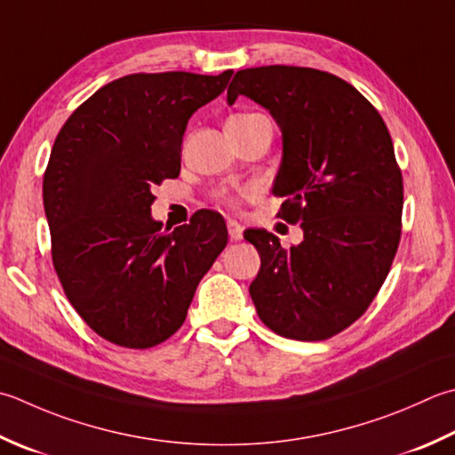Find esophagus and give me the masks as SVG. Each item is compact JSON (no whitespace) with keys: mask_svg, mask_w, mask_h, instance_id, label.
Here are the masks:
<instances>
[{"mask_svg":"<svg viewBox=\"0 0 455 455\" xmlns=\"http://www.w3.org/2000/svg\"><path fill=\"white\" fill-rule=\"evenodd\" d=\"M227 228H228L230 240H240V238H243V227H240L236 220H228L227 222Z\"/></svg>","mask_w":455,"mask_h":455,"instance_id":"esophagus-1","label":"esophagus"}]
</instances>
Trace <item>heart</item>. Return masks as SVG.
<instances>
[{"mask_svg": "<svg viewBox=\"0 0 455 455\" xmlns=\"http://www.w3.org/2000/svg\"><path fill=\"white\" fill-rule=\"evenodd\" d=\"M251 118H260V114H236V116H233V118H230V120H251ZM220 197L225 199V201L233 203V197H230V195H227V193H222Z\"/></svg>", "mask_w": 455, "mask_h": 455, "instance_id": "heart-1", "label": "heart"}]
</instances>
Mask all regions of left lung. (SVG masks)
<instances>
[{
    "mask_svg": "<svg viewBox=\"0 0 455 455\" xmlns=\"http://www.w3.org/2000/svg\"><path fill=\"white\" fill-rule=\"evenodd\" d=\"M238 96L278 124L282 159L272 193L283 199L278 217L304 230L290 251L266 228L244 230L262 262L248 291L272 331L329 339L364 314L395 260L403 175L393 140L367 98L323 70H238L227 102Z\"/></svg>",
    "mask_w": 455,
    "mask_h": 455,
    "instance_id": "8db88e82",
    "label": "left lung"
}]
</instances>
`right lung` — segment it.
Masks as SVG:
<instances>
[{
  "label": "right lung",
  "mask_w": 455,
  "mask_h": 455,
  "mask_svg": "<svg viewBox=\"0 0 455 455\" xmlns=\"http://www.w3.org/2000/svg\"><path fill=\"white\" fill-rule=\"evenodd\" d=\"M230 76L173 70L112 80L78 106L52 146L43 180L52 264L78 315L116 345L169 339L227 246L215 211L162 230L151 189L180 175L187 122Z\"/></svg>",
  "instance_id": "1"
}]
</instances>
